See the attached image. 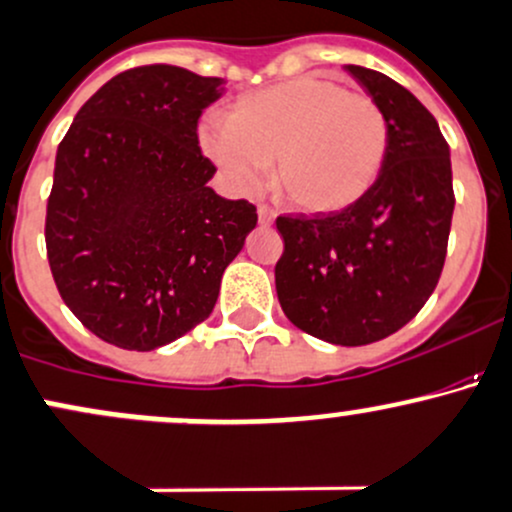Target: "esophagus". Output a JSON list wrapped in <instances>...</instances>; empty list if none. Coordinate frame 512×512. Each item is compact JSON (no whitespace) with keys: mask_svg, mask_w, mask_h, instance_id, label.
Masks as SVG:
<instances>
[{"mask_svg":"<svg viewBox=\"0 0 512 512\" xmlns=\"http://www.w3.org/2000/svg\"><path fill=\"white\" fill-rule=\"evenodd\" d=\"M257 218H260V226H272L274 218H277V213L269 209V206L260 204L257 206Z\"/></svg>","mask_w":512,"mask_h":512,"instance_id":"1","label":"esophagus"}]
</instances>
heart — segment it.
I'll list each match as a JSON object with an SVG mask.
<instances>
[{"instance_id":"1","label":"heart","mask_w":512,"mask_h":512,"mask_svg":"<svg viewBox=\"0 0 512 512\" xmlns=\"http://www.w3.org/2000/svg\"><path fill=\"white\" fill-rule=\"evenodd\" d=\"M201 148L243 192L265 179L306 213H335L357 204L384 170L389 121L381 106L325 77H296L240 97L228 123L206 121Z\"/></svg>"}]
</instances>
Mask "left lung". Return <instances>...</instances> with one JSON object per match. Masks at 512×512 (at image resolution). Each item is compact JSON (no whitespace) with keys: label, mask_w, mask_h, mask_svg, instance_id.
<instances>
[{"label":"left lung","mask_w":512,"mask_h":512,"mask_svg":"<svg viewBox=\"0 0 512 512\" xmlns=\"http://www.w3.org/2000/svg\"><path fill=\"white\" fill-rule=\"evenodd\" d=\"M389 121V155L350 209L279 216L274 267L286 318L313 338L357 347L389 338L425 306L447 255L454 192L435 116L384 72L345 65Z\"/></svg>","instance_id":"1"}]
</instances>
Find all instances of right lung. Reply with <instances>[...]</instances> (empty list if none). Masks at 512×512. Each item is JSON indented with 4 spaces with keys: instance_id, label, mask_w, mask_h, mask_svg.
Listing matches in <instances>:
<instances>
[{
    "instance_id": "obj_1",
    "label": "right lung",
    "mask_w": 512,
    "mask_h": 512,
    "mask_svg": "<svg viewBox=\"0 0 512 512\" xmlns=\"http://www.w3.org/2000/svg\"><path fill=\"white\" fill-rule=\"evenodd\" d=\"M221 77L145 65L111 77L55 155L46 213L50 272L97 338L150 352L211 316L221 277L257 226V209L209 187L206 106Z\"/></svg>"
}]
</instances>
